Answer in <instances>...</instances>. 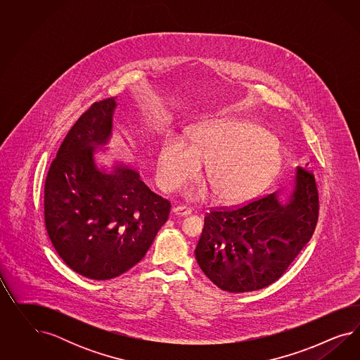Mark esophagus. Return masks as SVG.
<instances>
[{
  "mask_svg": "<svg viewBox=\"0 0 360 360\" xmlns=\"http://www.w3.org/2000/svg\"><path fill=\"white\" fill-rule=\"evenodd\" d=\"M173 212H174V215H176V217H187V215L191 214V210L188 207H185V206H178V207L173 208Z\"/></svg>",
  "mask_w": 360,
  "mask_h": 360,
  "instance_id": "34e87169",
  "label": "esophagus"
}]
</instances>
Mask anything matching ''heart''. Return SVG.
<instances>
[{
    "mask_svg": "<svg viewBox=\"0 0 360 360\" xmlns=\"http://www.w3.org/2000/svg\"><path fill=\"white\" fill-rule=\"evenodd\" d=\"M207 164L208 182H198L186 198L203 202L218 194L224 205L248 202L272 184L283 165L278 140L250 121H211L193 131V142L167 136L158 158V182L174 191L200 174Z\"/></svg>",
    "mask_w": 360,
    "mask_h": 360,
    "instance_id": "heart-1",
    "label": "heart"
}]
</instances>
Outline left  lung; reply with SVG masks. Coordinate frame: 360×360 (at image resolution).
I'll return each instance as SVG.
<instances>
[{"instance_id":"left-lung-1","label":"left lung","mask_w":360,"mask_h":360,"mask_svg":"<svg viewBox=\"0 0 360 360\" xmlns=\"http://www.w3.org/2000/svg\"><path fill=\"white\" fill-rule=\"evenodd\" d=\"M318 208L313 172L297 167L288 184L272 194L207 214L196 262L221 290L262 289L283 276L311 239Z\"/></svg>"}]
</instances>
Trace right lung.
Listing matches in <instances>:
<instances>
[{
  "mask_svg": "<svg viewBox=\"0 0 360 360\" xmlns=\"http://www.w3.org/2000/svg\"><path fill=\"white\" fill-rule=\"evenodd\" d=\"M117 105V98H105L80 116L44 185V223L55 251L91 280L117 277L141 262L170 212L131 164L98 162L112 140Z\"/></svg>",
  "mask_w": 360,
  "mask_h": 360,
  "instance_id": "obj_1",
  "label": "right lung"
}]
</instances>
